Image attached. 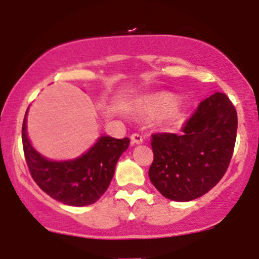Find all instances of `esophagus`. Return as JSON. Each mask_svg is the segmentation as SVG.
<instances>
[{"label": "esophagus", "mask_w": 259, "mask_h": 259, "mask_svg": "<svg viewBox=\"0 0 259 259\" xmlns=\"http://www.w3.org/2000/svg\"><path fill=\"white\" fill-rule=\"evenodd\" d=\"M130 139H132V145H140L144 142V138L140 134H133Z\"/></svg>", "instance_id": "obj_1"}]
</instances>
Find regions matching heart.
<instances>
[{"mask_svg": "<svg viewBox=\"0 0 259 259\" xmlns=\"http://www.w3.org/2000/svg\"><path fill=\"white\" fill-rule=\"evenodd\" d=\"M178 105H179V99L170 92H158L144 101L146 113L151 117H164V115L170 114L175 111ZM171 120L174 124H179L181 121L180 113L174 112Z\"/></svg>", "mask_w": 259, "mask_h": 259, "instance_id": "b5f03b06", "label": "heart"}]
</instances>
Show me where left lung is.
<instances>
[{"label":"left lung","mask_w":259,"mask_h":259,"mask_svg":"<svg viewBox=\"0 0 259 259\" xmlns=\"http://www.w3.org/2000/svg\"><path fill=\"white\" fill-rule=\"evenodd\" d=\"M236 109L227 95H214L198 105L180 135L153 134L151 183L171 201L196 200L225 174L236 141Z\"/></svg>","instance_id":"left-lung-1"}]
</instances>
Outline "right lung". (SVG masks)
Returning a JSON list of instances; mask_svg holds the SVG:
<instances>
[{
  "label": "right lung",
  "mask_w": 259,
  "mask_h": 259,
  "mask_svg": "<svg viewBox=\"0 0 259 259\" xmlns=\"http://www.w3.org/2000/svg\"><path fill=\"white\" fill-rule=\"evenodd\" d=\"M26 109L22 127L23 148L32 179L42 191L68 206L82 207L95 203L106 192L114 175L115 164L129 147V138L121 140L102 135L81 156L53 160L31 145L26 132Z\"/></svg>",
  "instance_id": "right-lung-1"
}]
</instances>
